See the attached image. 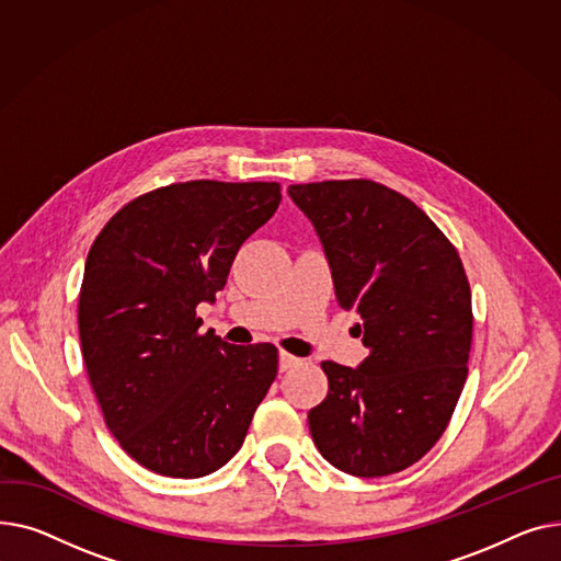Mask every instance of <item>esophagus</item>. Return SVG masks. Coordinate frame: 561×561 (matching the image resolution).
<instances>
[{
	"label": "esophagus",
	"mask_w": 561,
	"mask_h": 561,
	"mask_svg": "<svg viewBox=\"0 0 561 561\" xmlns=\"http://www.w3.org/2000/svg\"><path fill=\"white\" fill-rule=\"evenodd\" d=\"M299 357H294V355H289V353H285V351H280V355H278V367H280V371H287V369H291V367H296L299 365Z\"/></svg>",
	"instance_id": "34e87169"
}]
</instances>
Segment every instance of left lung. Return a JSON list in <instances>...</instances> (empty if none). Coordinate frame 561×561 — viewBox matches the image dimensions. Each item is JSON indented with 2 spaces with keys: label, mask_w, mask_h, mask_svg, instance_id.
Here are the masks:
<instances>
[{
  "label": "left lung",
  "mask_w": 561,
  "mask_h": 561,
  "mask_svg": "<svg viewBox=\"0 0 561 561\" xmlns=\"http://www.w3.org/2000/svg\"><path fill=\"white\" fill-rule=\"evenodd\" d=\"M331 265L337 304L369 355L325 359L328 397L308 412L319 453L344 473H399L444 435L469 374L471 287L455 247L408 196L376 181L289 185Z\"/></svg>",
  "instance_id": "obj_1"
}]
</instances>
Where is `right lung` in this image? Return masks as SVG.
I'll return each instance as SVG.
<instances>
[{
	"instance_id": "obj_1",
	"label": "right lung",
	"mask_w": 561,
	"mask_h": 561,
	"mask_svg": "<svg viewBox=\"0 0 561 561\" xmlns=\"http://www.w3.org/2000/svg\"><path fill=\"white\" fill-rule=\"evenodd\" d=\"M278 204V183H172L128 202L90 247L79 294L85 371L108 431L153 473L224 467L278 374L274 344H228L196 317Z\"/></svg>"
}]
</instances>
